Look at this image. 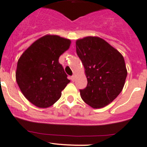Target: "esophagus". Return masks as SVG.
Returning <instances> with one entry per match:
<instances>
[{
	"label": "esophagus",
	"instance_id": "34e87169",
	"mask_svg": "<svg viewBox=\"0 0 147 147\" xmlns=\"http://www.w3.org/2000/svg\"><path fill=\"white\" fill-rule=\"evenodd\" d=\"M71 80H72V81L75 80V76H74V75H73V76L71 77Z\"/></svg>",
	"mask_w": 147,
	"mask_h": 147
}]
</instances>
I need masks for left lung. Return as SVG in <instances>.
Wrapping results in <instances>:
<instances>
[{
	"mask_svg": "<svg viewBox=\"0 0 147 147\" xmlns=\"http://www.w3.org/2000/svg\"><path fill=\"white\" fill-rule=\"evenodd\" d=\"M76 52L88 80L86 88L80 90L81 98L93 108L108 105L124 86L127 69L123 55L98 36L78 39Z\"/></svg>",
	"mask_w": 147,
	"mask_h": 147,
	"instance_id": "left-lung-1",
	"label": "left lung"
}]
</instances>
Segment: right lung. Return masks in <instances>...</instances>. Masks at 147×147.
Instances as JSON below:
<instances>
[{
    "mask_svg": "<svg viewBox=\"0 0 147 147\" xmlns=\"http://www.w3.org/2000/svg\"><path fill=\"white\" fill-rule=\"evenodd\" d=\"M70 44L69 39L47 34L35 41L18 59L17 84L25 98L36 107L52 106L70 82L59 63V57Z\"/></svg>",
    "mask_w": 147,
    "mask_h": 147,
    "instance_id": "1",
    "label": "right lung"
}]
</instances>
